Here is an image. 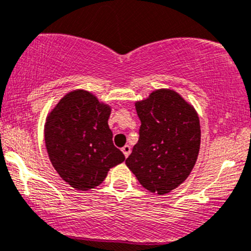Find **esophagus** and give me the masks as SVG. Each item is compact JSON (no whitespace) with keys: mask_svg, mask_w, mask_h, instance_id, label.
<instances>
[{"mask_svg":"<svg viewBox=\"0 0 251 251\" xmlns=\"http://www.w3.org/2000/svg\"><path fill=\"white\" fill-rule=\"evenodd\" d=\"M122 153L125 154L126 157H128L129 154H130V147H129V146H125V147L122 148Z\"/></svg>","mask_w":251,"mask_h":251,"instance_id":"1","label":"esophagus"}]
</instances>
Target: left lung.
I'll return each mask as SVG.
<instances>
[{
	"label": "left lung",
	"instance_id": "1",
	"mask_svg": "<svg viewBox=\"0 0 251 251\" xmlns=\"http://www.w3.org/2000/svg\"><path fill=\"white\" fill-rule=\"evenodd\" d=\"M141 121L139 141L126 160L146 190L166 194L186 180L201 147L199 117L173 90L151 92L135 104Z\"/></svg>",
	"mask_w": 251,
	"mask_h": 251
}]
</instances>
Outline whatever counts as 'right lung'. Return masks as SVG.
<instances>
[{
	"mask_svg": "<svg viewBox=\"0 0 251 251\" xmlns=\"http://www.w3.org/2000/svg\"><path fill=\"white\" fill-rule=\"evenodd\" d=\"M110 108L84 90L64 96L45 126L47 153L61 179L79 191L102 184L108 171L125 161L112 142Z\"/></svg>",
	"mask_w": 251,
	"mask_h": 251,
	"instance_id": "add662e5",
	"label": "right lung"
}]
</instances>
